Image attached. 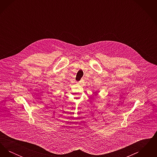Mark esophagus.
<instances>
[{"instance_id":"34e87169","label":"esophagus","mask_w":157,"mask_h":157,"mask_svg":"<svg viewBox=\"0 0 157 157\" xmlns=\"http://www.w3.org/2000/svg\"><path fill=\"white\" fill-rule=\"evenodd\" d=\"M83 80L81 79V80L79 81V83H83Z\"/></svg>"}]
</instances>
